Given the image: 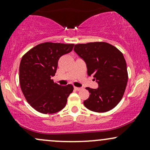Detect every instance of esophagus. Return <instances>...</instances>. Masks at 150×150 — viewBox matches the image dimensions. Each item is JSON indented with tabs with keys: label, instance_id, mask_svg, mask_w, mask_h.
<instances>
[{
	"label": "esophagus",
	"instance_id": "1",
	"mask_svg": "<svg viewBox=\"0 0 150 150\" xmlns=\"http://www.w3.org/2000/svg\"><path fill=\"white\" fill-rule=\"evenodd\" d=\"M74 89H75V90H77V91H79V90H80L81 89V87H74Z\"/></svg>",
	"mask_w": 150,
	"mask_h": 150
}]
</instances>
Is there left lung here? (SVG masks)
Listing matches in <instances>:
<instances>
[{"mask_svg":"<svg viewBox=\"0 0 150 150\" xmlns=\"http://www.w3.org/2000/svg\"><path fill=\"white\" fill-rule=\"evenodd\" d=\"M75 52L85 62L89 76H93L98 88L87 87L89 98L84 101L86 108L94 112L110 111L121 100L124 94L128 71L123 53L106 42L76 44Z\"/></svg>","mask_w":150,"mask_h":150,"instance_id":"left-lung-1","label":"left lung"}]
</instances>
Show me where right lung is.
<instances>
[{
	"mask_svg": "<svg viewBox=\"0 0 150 150\" xmlns=\"http://www.w3.org/2000/svg\"><path fill=\"white\" fill-rule=\"evenodd\" d=\"M74 44L46 42L34 46L22 56L20 64V87L26 100L36 111L54 113L65 107L73 86H61L51 77L58 61L72 51Z\"/></svg>",
	"mask_w": 150,
	"mask_h": 150,
	"instance_id": "1",
	"label": "right lung"
}]
</instances>
